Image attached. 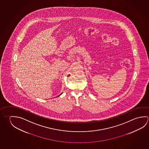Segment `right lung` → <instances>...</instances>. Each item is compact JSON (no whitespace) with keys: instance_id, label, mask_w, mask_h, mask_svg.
I'll use <instances>...</instances> for the list:
<instances>
[{"instance_id":"right-lung-1","label":"right lung","mask_w":149,"mask_h":149,"mask_svg":"<svg viewBox=\"0 0 149 149\" xmlns=\"http://www.w3.org/2000/svg\"><path fill=\"white\" fill-rule=\"evenodd\" d=\"M59 96H60V95H59Z\"/></svg>"}]
</instances>
